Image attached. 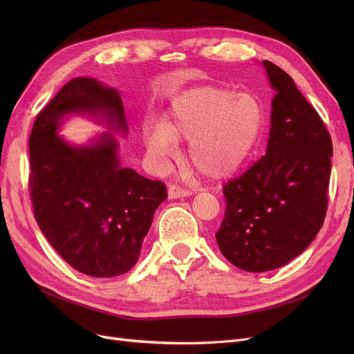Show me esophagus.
<instances>
[{
	"mask_svg": "<svg viewBox=\"0 0 354 354\" xmlns=\"http://www.w3.org/2000/svg\"><path fill=\"white\" fill-rule=\"evenodd\" d=\"M192 195V190L186 189L180 185L176 183H171L168 187V198L169 199H176V198H185V196H190Z\"/></svg>",
	"mask_w": 354,
	"mask_h": 354,
	"instance_id": "obj_1",
	"label": "esophagus"
}]
</instances>
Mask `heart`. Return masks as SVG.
<instances>
[{
	"mask_svg": "<svg viewBox=\"0 0 354 354\" xmlns=\"http://www.w3.org/2000/svg\"><path fill=\"white\" fill-rule=\"evenodd\" d=\"M263 124L264 108L255 95L205 85L176 99L168 120L147 137V147L167 155L185 138L190 164L203 176L224 178L250 158Z\"/></svg>",
	"mask_w": 354,
	"mask_h": 354,
	"instance_id": "heart-1",
	"label": "heart"
}]
</instances>
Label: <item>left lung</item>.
<instances>
[{"label":"left lung","mask_w":354,"mask_h":354,"mask_svg":"<svg viewBox=\"0 0 354 354\" xmlns=\"http://www.w3.org/2000/svg\"><path fill=\"white\" fill-rule=\"evenodd\" d=\"M276 94L266 155L223 186L226 211L216 233L221 254L246 272L282 267L301 254L328 209L332 140L292 78L264 60Z\"/></svg>","instance_id":"8db88e82"}]
</instances>
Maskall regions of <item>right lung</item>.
<instances>
[{
	"label": "right lung",
	"mask_w": 354,
	"mask_h": 354,
	"mask_svg": "<svg viewBox=\"0 0 354 354\" xmlns=\"http://www.w3.org/2000/svg\"><path fill=\"white\" fill-rule=\"evenodd\" d=\"M78 112H102L113 128H127L116 90L93 78L69 81L32 127L29 195L41 232L63 260L84 274L113 277L136 264L167 187L121 168L111 134L87 147L63 142L60 120Z\"/></svg>",
	"instance_id": "1"
}]
</instances>
